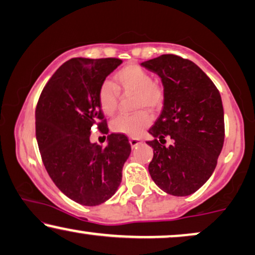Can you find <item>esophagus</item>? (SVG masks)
<instances>
[{
	"label": "esophagus",
	"instance_id": "esophagus-1",
	"mask_svg": "<svg viewBox=\"0 0 255 255\" xmlns=\"http://www.w3.org/2000/svg\"><path fill=\"white\" fill-rule=\"evenodd\" d=\"M129 143H130V145L131 147H136V145H138L141 143V140L140 138H137V137H130L129 138Z\"/></svg>",
	"mask_w": 255,
	"mask_h": 255
}]
</instances>
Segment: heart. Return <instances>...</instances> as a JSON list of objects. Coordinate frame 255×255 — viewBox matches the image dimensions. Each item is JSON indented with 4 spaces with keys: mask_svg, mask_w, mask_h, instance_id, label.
Wrapping results in <instances>:
<instances>
[{
    "mask_svg": "<svg viewBox=\"0 0 255 255\" xmlns=\"http://www.w3.org/2000/svg\"><path fill=\"white\" fill-rule=\"evenodd\" d=\"M119 92L134 93L133 107L136 113L119 115L111 122L114 133L135 136L151 122L148 112L156 113L165 101V88L161 83L152 80V76L143 67L129 64L118 71L112 81H104L99 88V105L106 115H113L119 103Z\"/></svg>",
    "mask_w": 255,
    "mask_h": 255,
    "instance_id": "heart-1",
    "label": "heart"
}]
</instances>
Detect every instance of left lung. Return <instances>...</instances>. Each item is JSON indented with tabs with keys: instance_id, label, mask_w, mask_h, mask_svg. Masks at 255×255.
I'll use <instances>...</instances> for the list:
<instances>
[{
	"instance_id": "left-lung-1",
	"label": "left lung",
	"mask_w": 255,
	"mask_h": 255,
	"mask_svg": "<svg viewBox=\"0 0 255 255\" xmlns=\"http://www.w3.org/2000/svg\"><path fill=\"white\" fill-rule=\"evenodd\" d=\"M165 88L162 113L149 129L154 150L149 174L172 196L196 192L215 171L225 137L224 108L212 80L191 60L162 54L142 63ZM170 137L174 143L162 144Z\"/></svg>"
}]
</instances>
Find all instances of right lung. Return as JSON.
I'll return each instance as SVG.
<instances>
[{
    "instance_id": "right-lung-1",
    "label": "right lung",
    "mask_w": 255,
    "mask_h": 255,
    "mask_svg": "<svg viewBox=\"0 0 255 255\" xmlns=\"http://www.w3.org/2000/svg\"><path fill=\"white\" fill-rule=\"evenodd\" d=\"M121 63L118 58L67 60L44 86L36 106L44 167L57 188L81 205H99L114 195L131 150L124 134H111L105 148L90 141L94 126L107 133L98 96Z\"/></svg>"
}]
</instances>
